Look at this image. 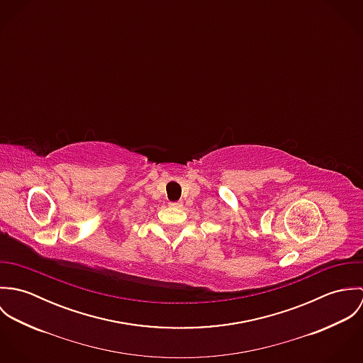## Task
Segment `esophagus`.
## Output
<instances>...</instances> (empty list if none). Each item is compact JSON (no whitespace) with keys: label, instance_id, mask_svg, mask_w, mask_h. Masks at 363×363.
Listing matches in <instances>:
<instances>
[{"label":"esophagus","instance_id":"obj_1","mask_svg":"<svg viewBox=\"0 0 363 363\" xmlns=\"http://www.w3.org/2000/svg\"><path fill=\"white\" fill-rule=\"evenodd\" d=\"M183 206L182 201H176V203H170V207L180 208Z\"/></svg>","mask_w":363,"mask_h":363}]
</instances>
